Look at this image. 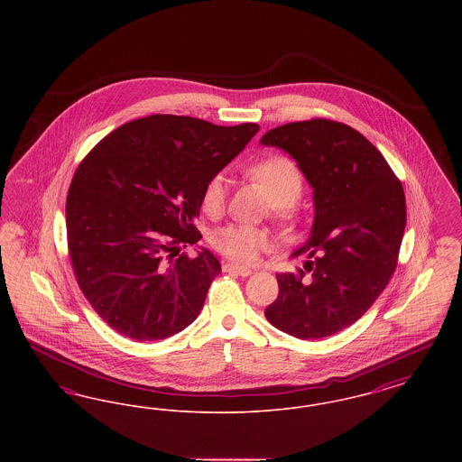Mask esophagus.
Here are the masks:
<instances>
[{
  "mask_svg": "<svg viewBox=\"0 0 462 462\" xmlns=\"http://www.w3.org/2000/svg\"><path fill=\"white\" fill-rule=\"evenodd\" d=\"M223 272H230V273H236V275H241V277H249L253 273V270L234 263L223 264Z\"/></svg>",
  "mask_w": 462,
  "mask_h": 462,
  "instance_id": "1",
  "label": "esophagus"
}]
</instances>
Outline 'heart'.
Segmentation results:
<instances>
[{
  "label": "heart",
  "instance_id": "b5f03b06",
  "mask_svg": "<svg viewBox=\"0 0 462 462\" xmlns=\"http://www.w3.org/2000/svg\"><path fill=\"white\" fill-rule=\"evenodd\" d=\"M251 176L263 189L268 202L273 206L275 215L282 220H291L294 215V202L303 190V175L296 164L284 155L266 157L247 168ZM226 194V178L223 173L213 176L202 192L204 209L209 213L218 211ZM213 244L226 258L237 263H253L260 253L272 247L268 232L249 225H228L213 236Z\"/></svg>",
  "mask_w": 462,
  "mask_h": 462
}]
</instances>
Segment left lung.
Returning a JSON list of instances; mask_svg holds the SVG:
<instances>
[{
    "label": "left lung",
    "mask_w": 462,
    "mask_h": 462,
    "mask_svg": "<svg viewBox=\"0 0 462 462\" xmlns=\"http://www.w3.org/2000/svg\"><path fill=\"white\" fill-rule=\"evenodd\" d=\"M260 143L296 161L315 209L308 241L291 254L307 256L305 270L277 275L279 296L264 317L300 339L328 337L373 307L395 272L407 221L402 183L373 143L343 123H289Z\"/></svg>",
    "instance_id": "left-lung-1"
}]
</instances>
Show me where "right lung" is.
<instances>
[{
  "mask_svg": "<svg viewBox=\"0 0 462 462\" xmlns=\"http://www.w3.org/2000/svg\"><path fill=\"white\" fill-rule=\"evenodd\" d=\"M254 123L218 126L154 114L100 140L67 194V244L89 305L119 334L157 341L198 319L221 272L200 247L194 220L206 183L258 133Z\"/></svg>",
  "mask_w": 462,
  "mask_h": 462,
  "instance_id": "1",
  "label": "right lung"
}]
</instances>
